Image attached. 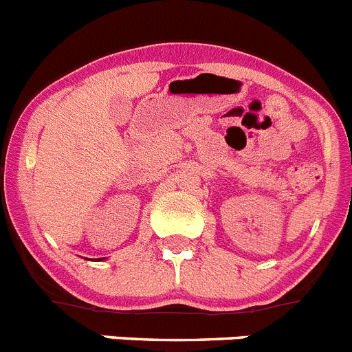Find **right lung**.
I'll list each match as a JSON object with an SVG mask.
<instances>
[{"label":"right lung","instance_id":"obj_1","mask_svg":"<svg viewBox=\"0 0 352 352\" xmlns=\"http://www.w3.org/2000/svg\"><path fill=\"white\" fill-rule=\"evenodd\" d=\"M95 261H102V258H95Z\"/></svg>","mask_w":352,"mask_h":352}]
</instances>
